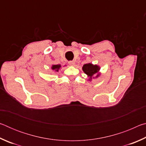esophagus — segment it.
Instances as JSON below:
<instances>
[{
  "label": "esophagus",
  "instance_id": "34e87169",
  "mask_svg": "<svg viewBox=\"0 0 146 146\" xmlns=\"http://www.w3.org/2000/svg\"><path fill=\"white\" fill-rule=\"evenodd\" d=\"M68 64H70V66H73L74 64H75V62L74 61H73V60H71V61H69V62H68Z\"/></svg>",
  "mask_w": 146,
  "mask_h": 146
}]
</instances>
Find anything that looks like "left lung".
Returning a JSON list of instances; mask_svg holds the SVG:
<instances>
[{
  "instance_id": "left-lung-1",
  "label": "left lung",
  "mask_w": 146,
  "mask_h": 146,
  "mask_svg": "<svg viewBox=\"0 0 146 146\" xmlns=\"http://www.w3.org/2000/svg\"><path fill=\"white\" fill-rule=\"evenodd\" d=\"M82 70L86 75L90 77V80H91V78H95L99 76L100 73H98V71L100 70V67L97 65H93V64L89 63L86 64L83 66Z\"/></svg>"
}]
</instances>
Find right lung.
I'll return each instance as SVG.
<instances>
[{
    "mask_svg": "<svg viewBox=\"0 0 146 146\" xmlns=\"http://www.w3.org/2000/svg\"><path fill=\"white\" fill-rule=\"evenodd\" d=\"M60 68H61V66L60 64H58V65H53L52 67H51V69H52L53 70H55V71H57L58 72Z\"/></svg>",
    "mask_w": 146,
    "mask_h": 146,
    "instance_id": "right-lung-1",
    "label": "right lung"
}]
</instances>
